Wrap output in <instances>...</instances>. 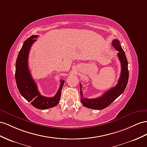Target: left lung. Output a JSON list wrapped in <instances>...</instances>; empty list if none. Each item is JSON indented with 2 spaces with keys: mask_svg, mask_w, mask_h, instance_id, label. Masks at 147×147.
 Instances as JSON below:
<instances>
[{
  "mask_svg": "<svg viewBox=\"0 0 147 147\" xmlns=\"http://www.w3.org/2000/svg\"><path fill=\"white\" fill-rule=\"evenodd\" d=\"M112 45L115 48V50L119 51L117 56L121 63L122 69L118 83L115 87L108 90L102 96L95 99H87L84 97L81 89L82 86L80 84L81 102L84 107L92 109L102 110L108 107L119 96L121 95L126 88L128 80H129V69H128V62L125 52L122 48L118 40L115 39L113 40Z\"/></svg>",
  "mask_w": 147,
  "mask_h": 147,
  "instance_id": "1",
  "label": "left lung"
}]
</instances>
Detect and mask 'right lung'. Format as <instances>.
Wrapping results in <instances>:
<instances>
[{"mask_svg": "<svg viewBox=\"0 0 147 147\" xmlns=\"http://www.w3.org/2000/svg\"><path fill=\"white\" fill-rule=\"evenodd\" d=\"M37 35H32L26 40L18 55L16 65V81L17 88L21 95L31 102V104L38 109H47L56 106L61 98V94L65 80H61L58 91L53 97L41 96L36 84L33 80L28 65L29 51L32 44L35 42Z\"/></svg>", "mask_w": 147, "mask_h": 147, "instance_id": "obj_1", "label": "right lung"}]
</instances>
